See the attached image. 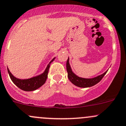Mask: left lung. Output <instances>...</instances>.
<instances>
[{
	"label": "left lung",
	"mask_w": 126,
	"mask_h": 126,
	"mask_svg": "<svg viewBox=\"0 0 126 126\" xmlns=\"http://www.w3.org/2000/svg\"><path fill=\"white\" fill-rule=\"evenodd\" d=\"M66 69L67 72H68V77L69 80L76 86L81 88H87L95 85L102 80V79L107 72V71L102 75H100V76L93 79L81 78V77L76 76L71 70L70 64L69 63V58L66 62Z\"/></svg>",
	"instance_id": "8db88e82"
}]
</instances>
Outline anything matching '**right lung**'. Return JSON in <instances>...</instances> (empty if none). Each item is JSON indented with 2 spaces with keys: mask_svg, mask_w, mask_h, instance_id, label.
Masks as SVG:
<instances>
[{
  "mask_svg": "<svg viewBox=\"0 0 126 126\" xmlns=\"http://www.w3.org/2000/svg\"><path fill=\"white\" fill-rule=\"evenodd\" d=\"M54 59H55V58L52 60L51 62L49 63L45 71L42 74L36 76V77H32V78L29 79H19L16 78L13 76L12 74L10 72L8 68L9 76H10L13 82L20 89L26 91H34V90H36V89L39 88V87H41L44 84V83L46 81L47 78V74L49 68H50V64L54 61Z\"/></svg>",
  "mask_w": 126,
  "mask_h": 126,
  "instance_id": "1",
  "label": "right lung"
}]
</instances>
